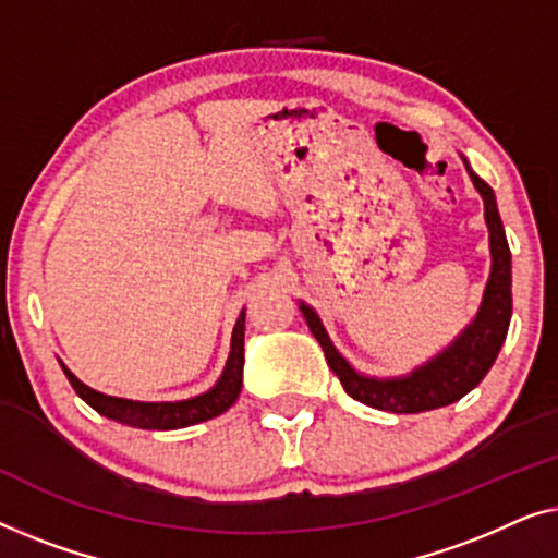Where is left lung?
Instances as JSON below:
<instances>
[{
  "instance_id": "left-lung-1",
  "label": "left lung",
  "mask_w": 558,
  "mask_h": 558,
  "mask_svg": "<svg viewBox=\"0 0 558 558\" xmlns=\"http://www.w3.org/2000/svg\"><path fill=\"white\" fill-rule=\"evenodd\" d=\"M468 174L485 202V222H488L490 230L493 268L477 318L435 361H429V364L417 368L410 376H404V379H368V376L356 374L349 366V361L333 349L331 339H328L324 326H320L316 311L308 308L305 303L301 305L305 324H308L311 333L316 336L320 349H324L331 372L339 376L343 391L361 404L395 414H417L458 402V399L465 397L470 389H475L483 381V376L490 372L500 347H504L513 311L511 250H508L504 222H500L493 190L475 171H470V167Z\"/></svg>"
}]
</instances>
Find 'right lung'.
Returning a JSON list of instances; mask_svg holds the SVG:
<instances>
[{"instance_id": "1", "label": "right lung", "mask_w": 558, "mask_h": 558, "mask_svg": "<svg viewBox=\"0 0 558 558\" xmlns=\"http://www.w3.org/2000/svg\"><path fill=\"white\" fill-rule=\"evenodd\" d=\"M242 364H245V311L240 313L238 324L232 331V351L227 359L225 374L219 376L217 387L209 389L207 395L186 399V402H167V404H154V402H131V399L119 397H106L100 391H93L85 387L83 381H77L73 374L62 366L68 381L73 384L75 395L88 402L93 410L106 414L108 420L121 422V425L138 427V429H177V427H190L197 422L211 420L217 414L230 410L238 402L240 389H242Z\"/></svg>"}]
</instances>
